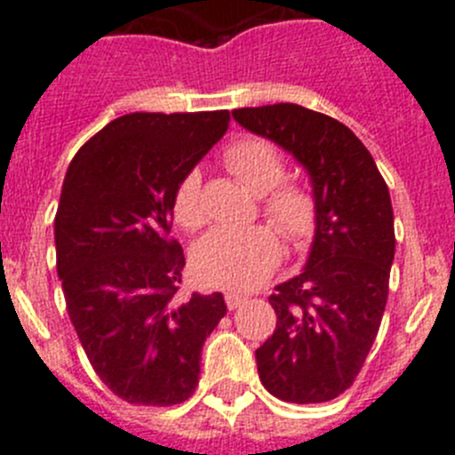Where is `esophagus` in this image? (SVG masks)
Wrapping results in <instances>:
<instances>
[{"instance_id":"1","label":"esophagus","mask_w":455,"mask_h":455,"mask_svg":"<svg viewBox=\"0 0 455 455\" xmlns=\"http://www.w3.org/2000/svg\"><path fill=\"white\" fill-rule=\"evenodd\" d=\"M241 303H246V296H241V293H236V291L225 293V305H228L230 309H236Z\"/></svg>"}]
</instances>
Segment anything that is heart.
<instances>
[{
	"label": "heart",
	"instance_id": "obj_1",
	"mask_svg": "<svg viewBox=\"0 0 455 455\" xmlns=\"http://www.w3.org/2000/svg\"><path fill=\"white\" fill-rule=\"evenodd\" d=\"M223 164L248 191L262 196L259 209L264 219L287 243L293 248L307 246L319 225V203L303 182H283L287 162L275 143L259 136L241 139L225 150ZM171 207L172 219L184 230L203 228L207 214L198 171H188L180 180ZM275 231L268 225H252L243 230L219 228L209 232L193 251V273L207 287L241 291L262 284L283 257V243Z\"/></svg>",
	"mask_w": 455,
	"mask_h": 455
}]
</instances>
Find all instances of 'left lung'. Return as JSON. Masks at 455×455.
Wrapping results in <instances>:
<instances>
[{"label": "left lung", "instance_id": "8db88e82", "mask_svg": "<svg viewBox=\"0 0 455 455\" xmlns=\"http://www.w3.org/2000/svg\"><path fill=\"white\" fill-rule=\"evenodd\" d=\"M307 168L319 225L303 273L268 296L275 331L255 351L264 387L289 403H323L347 392L383 321L394 259L387 184L371 152L331 116L300 104L232 111Z\"/></svg>", "mask_w": 455, "mask_h": 455}]
</instances>
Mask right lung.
I'll list each match as a JSON object with an SVG mask.
<instances>
[{
    "label": "right lung",
    "mask_w": 455,
    "mask_h": 455,
    "mask_svg": "<svg viewBox=\"0 0 455 455\" xmlns=\"http://www.w3.org/2000/svg\"><path fill=\"white\" fill-rule=\"evenodd\" d=\"M230 111L127 114L88 139L54 219L56 271L88 363L134 405H178L200 378L223 293L180 296L172 191L228 132Z\"/></svg>",
    "instance_id": "1"
}]
</instances>
